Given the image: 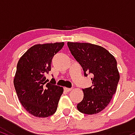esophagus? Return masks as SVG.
Returning a JSON list of instances; mask_svg holds the SVG:
<instances>
[{"mask_svg":"<svg viewBox=\"0 0 135 135\" xmlns=\"http://www.w3.org/2000/svg\"><path fill=\"white\" fill-rule=\"evenodd\" d=\"M64 90H66V92H69L72 90V88H67V87H65L64 88Z\"/></svg>","mask_w":135,"mask_h":135,"instance_id":"esophagus-1","label":"esophagus"}]
</instances>
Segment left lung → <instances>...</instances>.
Returning a JSON list of instances; mask_svg holds the SVG:
<instances>
[{
  "mask_svg": "<svg viewBox=\"0 0 135 135\" xmlns=\"http://www.w3.org/2000/svg\"><path fill=\"white\" fill-rule=\"evenodd\" d=\"M69 50L80 63L84 75L92 74L91 87L82 89L84 99L77 109L85 114H96L110 103L120 78L113 55L99 45L68 42Z\"/></svg>",
  "mask_w": 135,
  "mask_h": 135,
  "instance_id": "left-lung-1",
  "label": "left lung"
}]
</instances>
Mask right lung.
Returning <instances> with one entry per match:
<instances>
[{
	"label": "right lung",
	"mask_w": 135,
	"mask_h": 135,
	"mask_svg": "<svg viewBox=\"0 0 135 135\" xmlns=\"http://www.w3.org/2000/svg\"><path fill=\"white\" fill-rule=\"evenodd\" d=\"M64 43L37 44L20 57L13 83L21 104L36 117H48L57 110L64 92L55 81L48 82L45 75L51 70L53 57Z\"/></svg>",
	"instance_id": "obj_1"
}]
</instances>
